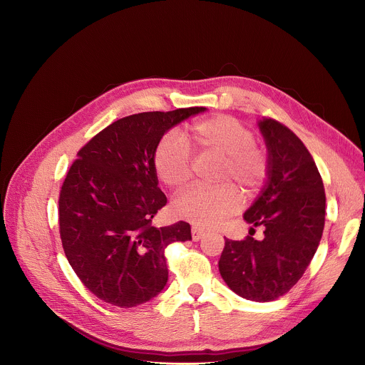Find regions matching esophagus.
Wrapping results in <instances>:
<instances>
[{
  "instance_id": "obj_1",
  "label": "esophagus",
  "mask_w": 365,
  "mask_h": 365,
  "mask_svg": "<svg viewBox=\"0 0 365 365\" xmlns=\"http://www.w3.org/2000/svg\"><path fill=\"white\" fill-rule=\"evenodd\" d=\"M203 236H205V230H203V229L196 227V226L192 227V239H193L195 242H199Z\"/></svg>"
}]
</instances>
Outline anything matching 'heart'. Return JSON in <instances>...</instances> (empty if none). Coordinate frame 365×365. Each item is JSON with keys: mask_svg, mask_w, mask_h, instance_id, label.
Returning a JSON list of instances; mask_svg holds the SVG:
<instances>
[{"mask_svg": "<svg viewBox=\"0 0 365 365\" xmlns=\"http://www.w3.org/2000/svg\"><path fill=\"white\" fill-rule=\"evenodd\" d=\"M189 138L195 149L223 156L219 182H233L245 193H255L269 179V155L256 145L252 129L236 118L217 115L197 120L190 126ZM155 169L169 187L186 186L193 172V149L189 142L176 132L165 133L155 150ZM240 206V195L230 185L195 186L173 202L175 213L199 227L222 225Z\"/></svg>", "mask_w": 365, "mask_h": 365, "instance_id": "heart-1", "label": "heart"}]
</instances>
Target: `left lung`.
<instances>
[{
	"label": "left lung",
	"mask_w": 365,
	"mask_h": 365,
	"mask_svg": "<svg viewBox=\"0 0 365 365\" xmlns=\"http://www.w3.org/2000/svg\"><path fill=\"white\" fill-rule=\"evenodd\" d=\"M270 159V175L245 220L264 227V239L225 240L219 272L240 297L273 302L304 274L323 236V179L300 138L276 119L259 120ZM252 230H255L252 227Z\"/></svg>",
	"instance_id": "8db88e82"
}]
</instances>
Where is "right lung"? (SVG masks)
Masks as SVG:
<instances>
[{
  "label": "right lung",
  "instance_id": "1",
  "mask_svg": "<svg viewBox=\"0 0 365 365\" xmlns=\"http://www.w3.org/2000/svg\"><path fill=\"white\" fill-rule=\"evenodd\" d=\"M203 106L142 112L115 120L78 152L58 200L65 256L83 286L105 303L130 309L168 282L165 249L192 239L178 222L155 227L168 199L158 187L155 150L179 122Z\"/></svg>",
  "mask_w": 365,
  "mask_h": 365
}]
</instances>
